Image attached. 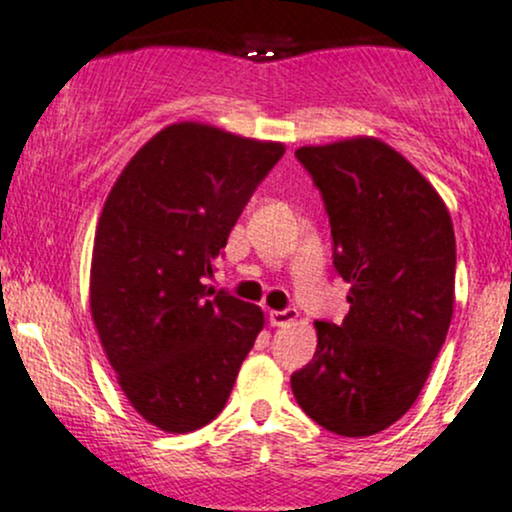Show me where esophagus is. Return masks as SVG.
Returning a JSON list of instances; mask_svg holds the SVG:
<instances>
[{
	"mask_svg": "<svg viewBox=\"0 0 512 512\" xmlns=\"http://www.w3.org/2000/svg\"><path fill=\"white\" fill-rule=\"evenodd\" d=\"M297 317H300V314H297V309H292V307H287V309H273L271 314H268V321H271V326H287V324H292V321H297Z\"/></svg>",
	"mask_w": 512,
	"mask_h": 512,
	"instance_id": "34e87169",
	"label": "esophagus"
}]
</instances>
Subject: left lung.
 Returning <instances> with one entry per match:
<instances>
[{
	"mask_svg": "<svg viewBox=\"0 0 512 512\" xmlns=\"http://www.w3.org/2000/svg\"><path fill=\"white\" fill-rule=\"evenodd\" d=\"M324 198L333 268L350 283L341 324L314 321L317 353L292 372L321 428L365 438L411 409L455 307V229L430 183L375 137L295 152Z\"/></svg>",
	"mask_w": 512,
	"mask_h": 512,
	"instance_id": "obj_1",
	"label": "left lung"
}]
</instances>
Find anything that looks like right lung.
I'll return each instance as SVG.
<instances>
[{"label":"right lung","instance_id":"1","mask_svg":"<svg viewBox=\"0 0 512 512\" xmlns=\"http://www.w3.org/2000/svg\"><path fill=\"white\" fill-rule=\"evenodd\" d=\"M280 142L203 123L159 130L113 183L91 256V317L132 409L191 433L225 409L263 312L203 283Z\"/></svg>","mask_w":512,"mask_h":512}]
</instances>
